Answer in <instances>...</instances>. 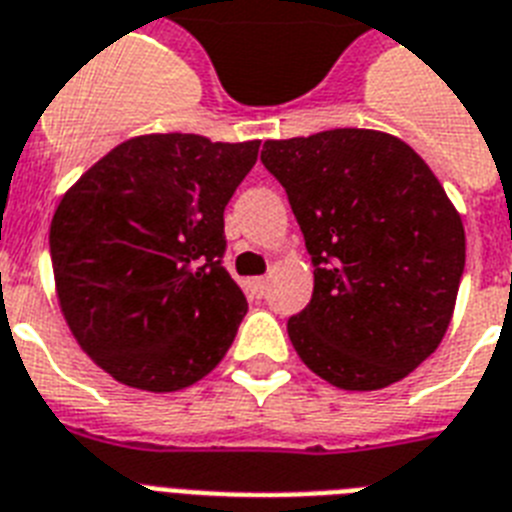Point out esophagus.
<instances>
[{
  "label": "esophagus",
  "instance_id": "1",
  "mask_svg": "<svg viewBox=\"0 0 512 512\" xmlns=\"http://www.w3.org/2000/svg\"><path fill=\"white\" fill-rule=\"evenodd\" d=\"M249 292L263 299L265 292H268V278H252V281H249Z\"/></svg>",
  "mask_w": 512,
  "mask_h": 512
}]
</instances>
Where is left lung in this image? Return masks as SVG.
<instances>
[{
    "mask_svg": "<svg viewBox=\"0 0 512 512\" xmlns=\"http://www.w3.org/2000/svg\"><path fill=\"white\" fill-rule=\"evenodd\" d=\"M313 260V299L286 323L302 363L347 392L384 389L439 347L465 231L423 157L368 128L265 141Z\"/></svg>",
    "mask_w": 512,
    "mask_h": 512,
    "instance_id": "8db88e82",
    "label": "left lung"
}]
</instances>
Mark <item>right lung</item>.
I'll use <instances>...</instances> for the list:
<instances>
[{
	"instance_id": "right-lung-1",
	"label": "right lung",
	"mask_w": 512,
	"mask_h": 512,
	"mask_svg": "<svg viewBox=\"0 0 512 512\" xmlns=\"http://www.w3.org/2000/svg\"><path fill=\"white\" fill-rule=\"evenodd\" d=\"M260 141L136 136L65 191L49 228L62 315L115 381L178 392L223 360L247 297L223 268V210Z\"/></svg>"
}]
</instances>
